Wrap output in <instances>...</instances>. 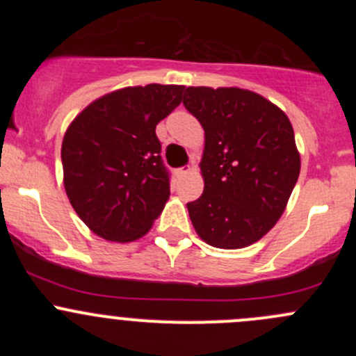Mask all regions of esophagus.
<instances>
[{
  "label": "esophagus",
  "mask_w": 356,
  "mask_h": 356,
  "mask_svg": "<svg viewBox=\"0 0 356 356\" xmlns=\"http://www.w3.org/2000/svg\"><path fill=\"white\" fill-rule=\"evenodd\" d=\"M191 170H193V167H182L177 170V175L179 177H186L188 174H191Z\"/></svg>",
  "instance_id": "obj_1"
}]
</instances>
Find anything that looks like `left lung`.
Returning a JSON list of instances; mask_svg holds the SVG:
<instances>
[{
  "label": "left lung",
  "mask_w": 356,
  "mask_h": 356,
  "mask_svg": "<svg viewBox=\"0 0 356 356\" xmlns=\"http://www.w3.org/2000/svg\"><path fill=\"white\" fill-rule=\"evenodd\" d=\"M182 103L204 131V189L188 203L195 231L222 250L253 245L284 213L300 175L288 115L239 88H188Z\"/></svg>",
  "instance_id": "1"
}]
</instances>
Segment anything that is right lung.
I'll return each mask as SVG.
<instances>
[{"instance_id":"right-lung-1","label":"right lung","mask_w":356,"mask_h":356,"mask_svg":"<svg viewBox=\"0 0 356 356\" xmlns=\"http://www.w3.org/2000/svg\"><path fill=\"white\" fill-rule=\"evenodd\" d=\"M184 86L117 89L86 106L62 143L63 186L75 213L106 241L143 238L168 196L156 124L181 105Z\"/></svg>"}]
</instances>
